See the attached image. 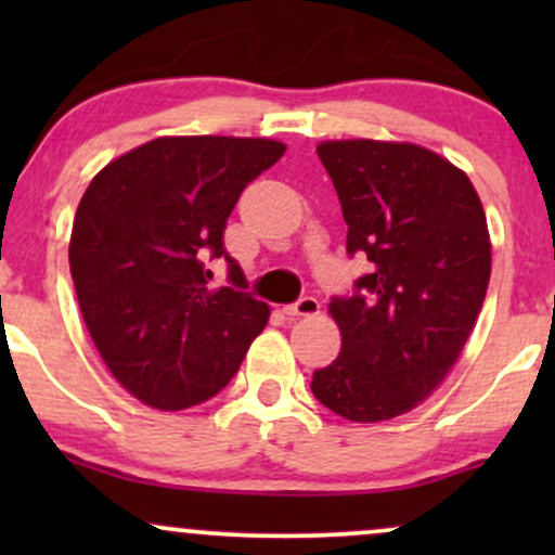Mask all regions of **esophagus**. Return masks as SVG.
Segmentation results:
<instances>
[{"label": "esophagus", "mask_w": 555, "mask_h": 555, "mask_svg": "<svg viewBox=\"0 0 555 555\" xmlns=\"http://www.w3.org/2000/svg\"><path fill=\"white\" fill-rule=\"evenodd\" d=\"M318 310H321V302H318V299H315V297H310V295L299 297L297 302L286 305V313H289V315H302V318H310V315H318Z\"/></svg>", "instance_id": "34e87169"}]
</instances>
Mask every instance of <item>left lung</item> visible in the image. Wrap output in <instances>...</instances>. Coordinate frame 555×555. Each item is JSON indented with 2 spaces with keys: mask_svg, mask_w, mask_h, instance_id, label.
<instances>
[{
  "mask_svg": "<svg viewBox=\"0 0 555 555\" xmlns=\"http://www.w3.org/2000/svg\"><path fill=\"white\" fill-rule=\"evenodd\" d=\"M367 273L328 310L341 352L313 373L315 399L352 423H380L428 399L460 360L490 282V237L473 182L415 143L318 145Z\"/></svg>",
  "mask_w": 555,
  "mask_h": 555,
  "instance_id": "obj_1",
  "label": "left lung"
}]
</instances>
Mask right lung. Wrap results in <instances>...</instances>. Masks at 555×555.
<instances>
[{
  "label": "right lung",
  "instance_id": "right-lung-1",
  "mask_svg": "<svg viewBox=\"0 0 555 555\" xmlns=\"http://www.w3.org/2000/svg\"><path fill=\"white\" fill-rule=\"evenodd\" d=\"M284 151L266 138H156L88 184L69 271L95 349L143 404L177 412L216 397L269 323V305L242 292L224 229ZM214 257L228 260L232 287L207 284Z\"/></svg>",
  "mask_w": 555,
  "mask_h": 555
}]
</instances>
